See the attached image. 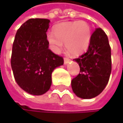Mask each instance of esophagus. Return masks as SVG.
<instances>
[{
  "instance_id": "esophagus-1",
  "label": "esophagus",
  "mask_w": 123,
  "mask_h": 123,
  "mask_svg": "<svg viewBox=\"0 0 123 123\" xmlns=\"http://www.w3.org/2000/svg\"><path fill=\"white\" fill-rule=\"evenodd\" d=\"M70 61V60L69 59V58H64V64H68V63H69V62Z\"/></svg>"
}]
</instances>
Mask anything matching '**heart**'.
I'll list each match as a JSON object with an SVG mask.
<instances>
[{
  "label": "heart",
  "mask_w": 123,
  "mask_h": 123,
  "mask_svg": "<svg viewBox=\"0 0 123 123\" xmlns=\"http://www.w3.org/2000/svg\"><path fill=\"white\" fill-rule=\"evenodd\" d=\"M90 38V28L83 20L58 23L53 28V33H47V40L53 52H60L62 43H65L66 50L73 55H78L86 51Z\"/></svg>",
  "instance_id": "1"
}]
</instances>
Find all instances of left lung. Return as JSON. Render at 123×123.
Instances as JSON below:
<instances>
[{
	"instance_id": "left-lung-1",
	"label": "left lung",
	"mask_w": 123,
	"mask_h": 123,
	"mask_svg": "<svg viewBox=\"0 0 123 123\" xmlns=\"http://www.w3.org/2000/svg\"><path fill=\"white\" fill-rule=\"evenodd\" d=\"M74 61L80 66V73L71 81L74 93L83 99L98 96L107 86L112 70L111 46L100 28L91 35L87 50Z\"/></svg>"
}]
</instances>
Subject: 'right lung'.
Returning <instances> with one entry per match:
<instances>
[{
    "label": "right lung",
    "instance_id": "right-lung-1",
    "mask_svg": "<svg viewBox=\"0 0 123 123\" xmlns=\"http://www.w3.org/2000/svg\"><path fill=\"white\" fill-rule=\"evenodd\" d=\"M50 20L31 18L17 31L12 43L11 68L18 85L29 94L45 93L53 70L63 65L62 57L49 48L46 32Z\"/></svg>",
    "mask_w": 123,
    "mask_h": 123
}]
</instances>
